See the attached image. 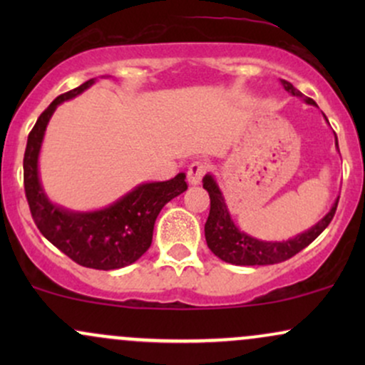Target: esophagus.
I'll return each instance as SVG.
<instances>
[{
	"instance_id": "obj_1",
	"label": "esophagus",
	"mask_w": 365,
	"mask_h": 365,
	"mask_svg": "<svg viewBox=\"0 0 365 365\" xmlns=\"http://www.w3.org/2000/svg\"><path fill=\"white\" fill-rule=\"evenodd\" d=\"M207 170H209V165L206 161H202V159H197V161L190 163V166H188V171H187L188 183H190V185H199V183L202 182L204 175L207 173Z\"/></svg>"
}]
</instances>
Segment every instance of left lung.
Listing matches in <instances>:
<instances>
[{
    "label": "left lung",
    "mask_w": 365,
    "mask_h": 365,
    "mask_svg": "<svg viewBox=\"0 0 365 365\" xmlns=\"http://www.w3.org/2000/svg\"><path fill=\"white\" fill-rule=\"evenodd\" d=\"M282 83L284 91L290 92L292 96L304 98L302 92L295 89L290 82L282 81ZM305 103L316 106V103L311 98H305ZM202 183L204 188L209 192V199H211V209H209L206 226H204L207 247L221 261L235 264V266H267V264H278L293 257V255L299 254L309 244H312L324 232L326 226L333 220L338 206L336 200L333 204V207L329 209L328 215L322 217L319 223H316L312 228H309L307 232L300 233L295 238H290V240L284 242H264L247 235L245 232H240L237 228L232 216H230L228 207L225 204L223 194H221L216 180L211 175H206Z\"/></svg>",
    "instance_id": "8db88e82"
}]
</instances>
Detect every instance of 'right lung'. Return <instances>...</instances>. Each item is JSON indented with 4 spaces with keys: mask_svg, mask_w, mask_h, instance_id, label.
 Wrapping results in <instances>:
<instances>
[{
    "mask_svg": "<svg viewBox=\"0 0 365 365\" xmlns=\"http://www.w3.org/2000/svg\"><path fill=\"white\" fill-rule=\"evenodd\" d=\"M94 83L58 96L37 118L24 154V187L32 220L39 232L72 261L92 269H120L135 262L150 247L156 217L166 202L187 190L185 173L166 182L142 183L111 206L91 212H73L56 206L41 185L39 150L46 127L58 104L82 94Z\"/></svg>",
    "mask_w": 365,
    "mask_h": 365,
    "instance_id": "1",
    "label": "right lung"
}]
</instances>
